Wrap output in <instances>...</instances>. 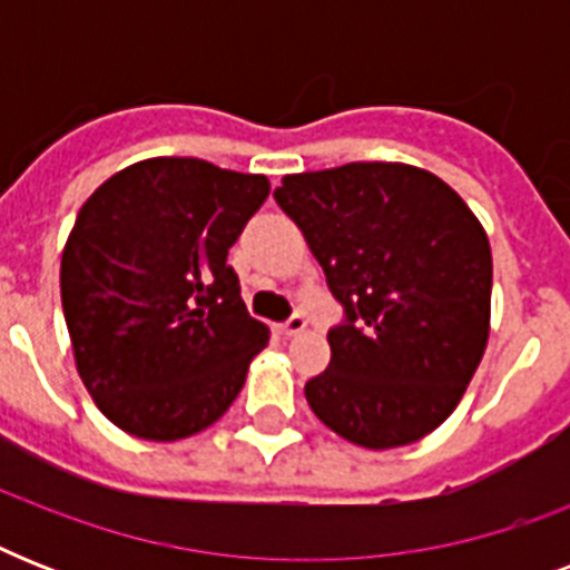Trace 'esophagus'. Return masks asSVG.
Instances as JSON below:
<instances>
[{
	"label": "esophagus",
	"mask_w": 570,
	"mask_h": 570,
	"mask_svg": "<svg viewBox=\"0 0 570 570\" xmlns=\"http://www.w3.org/2000/svg\"><path fill=\"white\" fill-rule=\"evenodd\" d=\"M304 328H307V320H304V316H293V320L284 322V325H277V334H281V337H295V334H302Z\"/></svg>",
	"instance_id": "esophagus-1"
}]
</instances>
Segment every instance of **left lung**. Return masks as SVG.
Wrapping results in <instances>:
<instances>
[{"label": "left lung", "mask_w": 570, "mask_h": 570, "mask_svg": "<svg viewBox=\"0 0 570 570\" xmlns=\"http://www.w3.org/2000/svg\"><path fill=\"white\" fill-rule=\"evenodd\" d=\"M346 307L313 414L364 450L432 434L464 396L491 334V245L473 209L425 168L348 163L275 189Z\"/></svg>", "instance_id": "obj_1"}]
</instances>
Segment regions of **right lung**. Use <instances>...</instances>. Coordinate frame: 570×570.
Returning a JSON list of instances; mask_svg holds the SVG:
<instances>
[{
	"instance_id": "obj_1",
	"label": "right lung",
	"mask_w": 570,
	"mask_h": 570,
	"mask_svg": "<svg viewBox=\"0 0 570 570\" xmlns=\"http://www.w3.org/2000/svg\"><path fill=\"white\" fill-rule=\"evenodd\" d=\"M268 189L263 174L154 156L111 174L76 215L61 250L76 373L132 438L209 429L268 346L227 266Z\"/></svg>"
}]
</instances>
